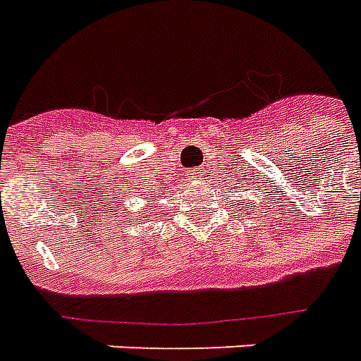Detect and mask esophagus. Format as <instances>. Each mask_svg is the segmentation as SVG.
Listing matches in <instances>:
<instances>
[{
    "label": "esophagus",
    "mask_w": 361,
    "mask_h": 361,
    "mask_svg": "<svg viewBox=\"0 0 361 361\" xmlns=\"http://www.w3.org/2000/svg\"><path fill=\"white\" fill-rule=\"evenodd\" d=\"M202 173H204V168H199V170H195V172L191 173V178H193V180H199V178H202Z\"/></svg>",
    "instance_id": "esophagus-1"
}]
</instances>
